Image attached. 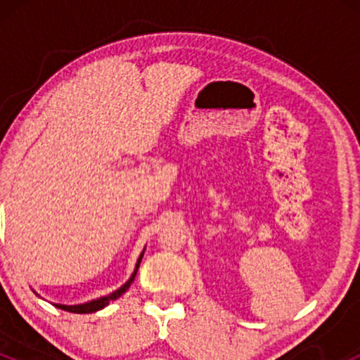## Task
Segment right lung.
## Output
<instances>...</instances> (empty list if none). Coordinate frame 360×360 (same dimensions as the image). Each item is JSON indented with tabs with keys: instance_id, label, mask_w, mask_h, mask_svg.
<instances>
[{
	"instance_id": "add662e5",
	"label": "right lung",
	"mask_w": 360,
	"mask_h": 360,
	"mask_svg": "<svg viewBox=\"0 0 360 360\" xmlns=\"http://www.w3.org/2000/svg\"><path fill=\"white\" fill-rule=\"evenodd\" d=\"M142 257H143V252L139 255L137 264H135V269H134V272H131L130 279H128L127 283L123 284V286H120L117 291L110 292V295H106V296H101V298L91 300V301H88V303H82V304H57L56 303V304H53V307L64 309V311H71V313H94V311H100V309H103L105 307H108L110 301L118 300L120 296H122L123 292H125L127 289L130 288V284L134 283L135 276H137V271H139V267H140V262H142Z\"/></svg>"
}]
</instances>
